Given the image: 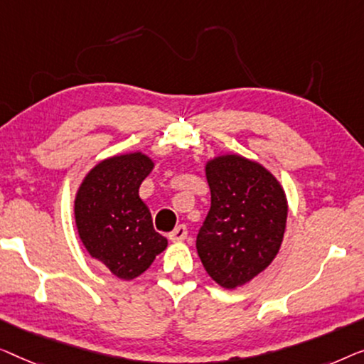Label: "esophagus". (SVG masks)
I'll return each instance as SVG.
<instances>
[{"label":"esophagus","instance_id":"esophagus-1","mask_svg":"<svg viewBox=\"0 0 364 364\" xmlns=\"http://www.w3.org/2000/svg\"><path fill=\"white\" fill-rule=\"evenodd\" d=\"M186 237H188V229L184 224H180V226H176L170 232V239L173 240V242H181V240H184Z\"/></svg>","mask_w":364,"mask_h":364}]
</instances>
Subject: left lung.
<instances>
[{"label": "left lung", "mask_w": 364, "mask_h": 364, "mask_svg": "<svg viewBox=\"0 0 364 364\" xmlns=\"http://www.w3.org/2000/svg\"><path fill=\"white\" fill-rule=\"evenodd\" d=\"M211 208L196 237L201 262L224 289L249 282L277 255L287 223V199L279 181L239 155L206 165Z\"/></svg>", "instance_id": "1"}]
</instances>
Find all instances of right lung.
Instances as JSON below:
<instances>
[{
	"label": "right lung",
	"mask_w": 364,
	"mask_h": 364,
	"mask_svg": "<svg viewBox=\"0 0 364 364\" xmlns=\"http://www.w3.org/2000/svg\"><path fill=\"white\" fill-rule=\"evenodd\" d=\"M153 161L141 153L99 163L75 196V224L82 244L119 279L132 280L153 264L168 240L153 229L151 214L138 196Z\"/></svg>",
	"instance_id": "1"
}]
</instances>
